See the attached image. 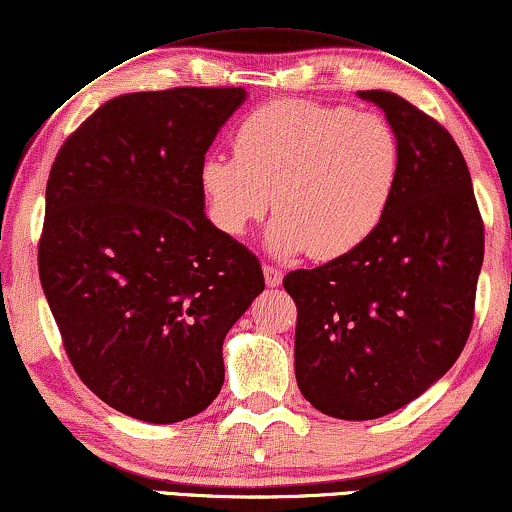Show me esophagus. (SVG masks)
Here are the masks:
<instances>
[{"instance_id":"obj_1","label":"esophagus","mask_w":512,"mask_h":512,"mask_svg":"<svg viewBox=\"0 0 512 512\" xmlns=\"http://www.w3.org/2000/svg\"><path fill=\"white\" fill-rule=\"evenodd\" d=\"M263 274H265V283H267V286H270V288L281 286L283 274H281V270H277V267L265 265V267H263Z\"/></svg>"}]
</instances>
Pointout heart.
<instances>
[{
  "label": "heart",
  "mask_w": 512,
  "mask_h": 512,
  "mask_svg": "<svg viewBox=\"0 0 512 512\" xmlns=\"http://www.w3.org/2000/svg\"><path fill=\"white\" fill-rule=\"evenodd\" d=\"M233 153L201 162L208 215L240 238L274 203L265 249L277 258L311 251L332 261L359 249L382 224L400 176V141L382 114L311 100L254 109L235 130Z\"/></svg>",
  "instance_id": "1"
}]
</instances>
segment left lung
<instances>
[{"instance_id":"obj_1","label":"left lung","mask_w":512,"mask_h":512,"mask_svg":"<svg viewBox=\"0 0 512 512\" xmlns=\"http://www.w3.org/2000/svg\"><path fill=\"white\" fill-rule=\"evenodd\" d=\"M400 141L382 224L359 249L286 274L297 304V387L322 414L380 419L455 364L474 320L483 222L458 144L391 91H357Z\"/></svg>"}]
</instances>
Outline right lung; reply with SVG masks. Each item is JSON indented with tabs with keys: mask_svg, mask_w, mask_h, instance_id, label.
I'll use <instances>...</instances> for the list:
<instances>
[{
	"mask_svg": "<svg viewBox=\"0 0 512 512\" xmlns=\"http://www.w3.org/2000/svg\"><path fill=\"white\" fill-rule=\"evenodd\" d=\"M247 91L125 93L61 146L38 274L70 364L132 419L178 423L224 384L222 345L263 293L258 258L206 217L201 162Z\"/></svg>",
	"mask_w": 512,
	"mask_h": 512,
	"instance_id": "add662e5",
	"label": "right lung"
}]
</instances>
